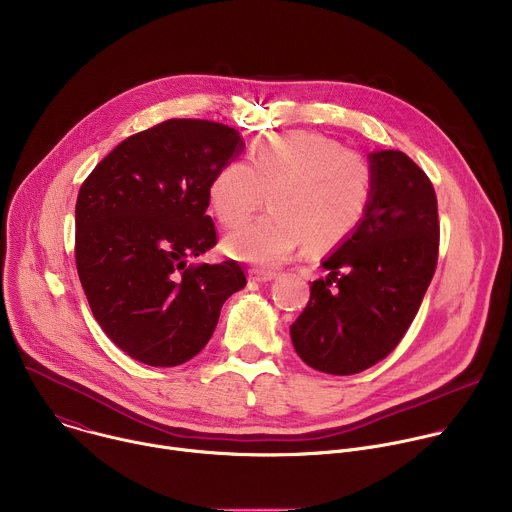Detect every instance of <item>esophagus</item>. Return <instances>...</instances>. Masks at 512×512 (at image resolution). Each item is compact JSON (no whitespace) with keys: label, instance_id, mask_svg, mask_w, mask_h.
<instances>
[{"label":"esophagus","instance_id":"esophagus-1","mask_svg":"<svg viewBox=\"0 0 512 512\" xmlns=\"http://www.w3.org/2000/svg\"><path fill=\"white\" fill-rule=\"evenodd\" d=\"M275 271H265V269H251L249 271V279L257 281V283H267L271 279H275Z\"/></svg>","mask_w":512,"mask_h":512}]
</instances>
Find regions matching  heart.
Segmentation results:
<instances>
[{"label":"heart","instance_id":"obj_1","mask_svg":"<svg viewBox=\"0 0 512 512\" xmlns=\"http://www.w3.org/2000/svg\"><path fill=\"white\" fill-rule=\"evenodd\" d=\"M271 210L225 239L233 259L275 267L306 243L314 253L346 241L373 198V168L360 154L322 133L287 131L263 137L249 166L233 160L208 184L218 223L239 227L263 204Z\"/></svg>","mask_w":512,"mask_h":512}]
</instances>
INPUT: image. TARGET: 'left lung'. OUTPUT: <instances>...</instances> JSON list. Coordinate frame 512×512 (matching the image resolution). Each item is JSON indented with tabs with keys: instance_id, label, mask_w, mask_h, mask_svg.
Segmentation results:
<instances>
[{
	"instance_id": "1",
	"label": "left lung",
	"mask_w": 512,
	"mask_h": 512,
	"mask_svg": "<svg viewBox=\"0 0 512 512\" xmlns=\"http://www.w3.org/2000/svg\"><path fill=\"white\" fill-rule=\"evenodd\" d=\"M373 198L354 233L328 257L326 279L291 324L296 352L328 375H356L389 356L409 330L440 251L437 198L403 152L369 156Z\"/></svg>"
}]
</instances>
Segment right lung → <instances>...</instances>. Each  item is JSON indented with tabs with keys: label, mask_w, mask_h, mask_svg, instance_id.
<instances>
[{
	"label": "right lung",
	"mask_w": 512,
	"mask_h": 512,
	"mask_svg": "<svg viewBox=\"0 0 512 512\" xmlns=\"http://www.w3.org/2000/svg\"><path fill=\"white\" fill-rule=\"evenodd\" d=\"M243 152L237 129L168 119L107 154L75 208V259L103 332L150 367H178L210 340L247 277L237 261L188 265L216 245L208 184Z\"/></svg>",
	"instance_id": "1"
}]
</instances>
